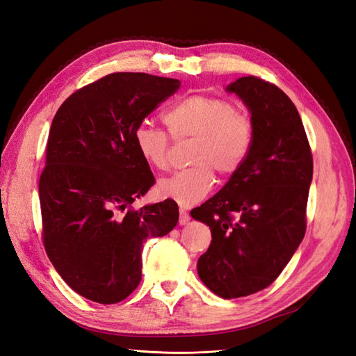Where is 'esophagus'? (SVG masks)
Instances as JSON below:
<instances>
[{
    "label": "esophagus",
    "instance_id": "34e87169",
    "mask_svg": "<svg viewBox=\"0 0 356 356\" xmlns=\"http://www.w3.org/2000/svg\"><path fill=\"white\" fill-rule=\"evenodd\" d=\"M188 221H190V213H188L186 209L179 208V224L184 225V224H187Z\"/></svg>",
    "mask_w": 356,
    "mask_h": 356
}]
</instances>
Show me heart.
<instances>
[{
	"mask_svg": "<svg viewBox=\"0 0 356 356\" xmlns=\"http://www.w3.org/2000/svg\"><path fill=\"white\" fill-rule=\"evenodd\" d=\"M163 120L175 141H193V168L159 182L160 195L182 207L199 203L212 190V170L221 177H232L250 157L255 135L254 123L250 115L227 99L191 95L172 106ZM134 139L139 154L149 166L157 170L170 168L172 143L165 131L143 123L135 129Z\"/></svg>",
	"mask_w": 356,
	"mask_h": 356,
	"instance_id": "b5f03b06",
	"label": "heart"
}]
</instances>
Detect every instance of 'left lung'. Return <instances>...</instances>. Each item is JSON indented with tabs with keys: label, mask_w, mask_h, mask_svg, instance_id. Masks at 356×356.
Returning <instances> with one entry per match:
<instances>
[{
	"label": "left lung",
	"mask_w": 356,
	"mask_h": 356,
	"mask_svg": "<svg viewBox=\"0 0 356 356\" xmlns=\"http://www.w3.org/2000/svg\"><path fill=\"white\" fill-rule=\"evenodd\" d=\"M225 90L251 113L252 149L227 184L190 213L212 234L199 277L230 300L272 285L303 241L314 159L296 105L277 86L248 75Z\"/></svg>",
	"instance_id": "8db88e82"
}]
</instances>
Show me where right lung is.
I'll return each instance as SVG.
<instances>
[{"label":"right lung","instance_id":"right-lung-1","mask_svg":"<svg viewBox=\"0 0 356 356\" xmlns=\"http://www.w3.org/2000/svg\"><path fill=\"white\" fill-rule=\"evenodd\" d=\"M179 80L114 72L74 92L51 122L38 191L42 243L77 294L101 305L141 282V251L178 222L166 199L132 209L154 177L135 145L144 118L174 95Z\"/></svg>","mask_w":356,"mask_h":356}]
</instances>
